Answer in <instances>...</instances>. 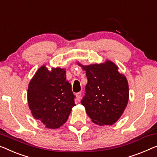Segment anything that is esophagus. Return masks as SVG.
Returning <instances> with one entry per match:
<instances>
[{"instance_id": "obj_1", "label": "esophagus", "mask_w": 157, "mask_h": 157, "mask_svg": "<svg viewBox=\"0 0 157 157\" xmlns=\"http://www.w3.org/2000/svg\"><path fill=\"white\" fill-rule=\"evenodd\" d=\"M76 97H77V100H78V101H80L81 99V97H82V92H78L76 94Z\"/></svg>"}]
</instances>
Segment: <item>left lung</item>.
Segmentation results:
<instances>
[{"label": "left lung", "instance_id": "left-lung-1", "mask_svg": "<svg viewBox=\"0 0 157 157\" xmlns=\"http://www.w3.org/2000/svg\"><path fill=\"white\" fill-rule=\"evenodd\" d=\"M82 66L86 71L88 82L81 104L95 124L113 125L127 106L129 97L127 79L119 73L118 67L111 61Z\"/></svg>", "mask_w": 157, "mask_h": 157}]
</instances>
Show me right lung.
<instances>
[{
  "label": "right lung",
  "mask_w": 157,
  "mask_h": 157,
  "mask_svg": "<svg viewBox=\"0 0 157 157\" xmlns=\"http://www.w3.org/2000/svg\"><path fill=\"white\" fill-rule=\"evenodd\" d=\"M27 98L32 115L50 129L63 125L75 106L72 86L60 67L49 71L41 66L30 81Z\"/></svg>",
  "instance_id": "add662e5"
}]
</instances>
